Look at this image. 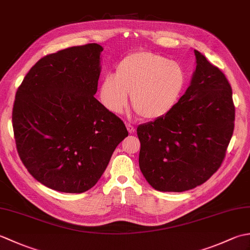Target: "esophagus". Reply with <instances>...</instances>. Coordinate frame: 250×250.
Instances as JSON below:
<instances>
[{
	"label": "esophagus",
	"mask_w": 250,
	"mask_h": 250,
	"mask_svg": "<svg viewBox=\"0 0 250 250\" xmlns=\"http://www.w3.org/2000/svg\"><path fill=\"white\" fill-rule=\"evenodd\" d=\"M125 126H126V130H128L129 133H133V132L135 131V128L131 124H126Z\"/></svg>",
	"instance_id": "1"
}]
</instances>
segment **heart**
<instances>
[{"instance_id": "1", "label": "heart", "mask_w": 250, "mask_h": 250, "mask_svg": "<svg viewBox=\"0 0 250 250\" xmlns=\"http://www.w3.org/2000/svg\"><path fill=\"white\" fill-rule=\"evenodd\" d=\"M187 76L184 67L167 58L150 51H137L122 59L115 74L102 81L100 98L114 114L121 113L131 103L145 119L167 115L182 94Z\"/></svg>"}]
</instances>
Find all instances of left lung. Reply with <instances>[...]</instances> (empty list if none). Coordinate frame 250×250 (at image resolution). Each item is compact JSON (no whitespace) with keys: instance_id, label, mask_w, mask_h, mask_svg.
Returning <instances> with one entry per match:
<instances>
[{"instance_id":"1","label":"left lung","mask_w":250,"mask_h":250,"mask_svg":"<svg viewBox=\"0 0 250 250\" xmlns=\"http://www.w3.org/2000/svg\"><path fill=\"white\" fill-rule=\"evenodd\" d=\"M190 86L174 107L141 125L140 168L152 188L183 192L218 171L234 130L235 107L225 74L194 50Z\"/></svg>"}]
</instances>
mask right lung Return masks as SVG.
Here are the masks:
<instances>
[{"label": "right lung", "instance_id": "obj_1", "mask_svg": "<svg viewBox=\"0 0 250 250\" xmlns=\"http://www.w3.org/2000/svg\"><path fill=\"white\" fill-rule=\"evenodd\" d=\"M102 50L92 43L47 55L16 92L12 118L20 160L37 182L60 192L91 189L129 134L94 98Z\"/></svg>", "mask_w": 250, "mask_h": 250}]
</instances>
